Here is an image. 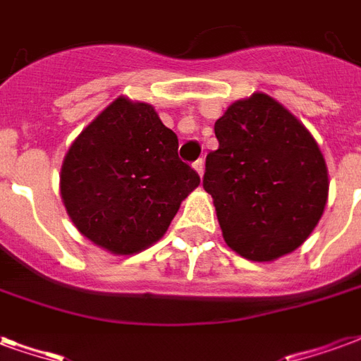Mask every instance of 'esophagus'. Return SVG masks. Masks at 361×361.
<instances>
[{"label": "esophagus", "mask_w": 361, "mask_h": 361, "mask_svg": "<svg viewBox=\"0 0 361 361\" xmlns=\"http://www.w3.org/2000/svg\"><path fill=\"white\" fill-rule=\"evenodd\" d=\"M193 168H195V172L199 173V176L202 178V173H204V160L199 159L197 162H193Z\"/></svg>", "instance_id": "34e87169"}]
</instances>
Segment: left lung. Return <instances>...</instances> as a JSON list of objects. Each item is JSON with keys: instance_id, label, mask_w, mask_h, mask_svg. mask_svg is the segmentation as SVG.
Instances as JSON below:
<instances>
[{"instance_id": "left-lung-1", "label": "left lung", "mask_w": 361, "mask_h": 361, "mask_svg": "<svg viewBox=\"0 0 361 361\" xmlns=\"http://www.w3.org/2000/svg\"><path fill=\"white\" fill-rule=\"evenodd\" d=\"M207 154L212 195L228 247L274 262L300 247L323 216L329 173L322 149L295 114L262 92L239 99L214 124Z\"/></svg>"}]
</instances>
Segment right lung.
Segmentation results:
<instances>
[{
	"mask_svg": "<svg viewBox=\"0 0 361 361\" xmlns=\"http://www.w3.org/2000/svg\"><path fill=\"white\" fill-rule=\"evenodd\" d=\"M199 183V173L178 159V135L154 106L120 95L72 141L59 189L85 239L132 256L166 233Z\"/></svg>",
	"mask_w": 361,
	"mask_h": 361,
	"instance_id": "obj_1",
	"label": "right lung"
}]
</instances>
